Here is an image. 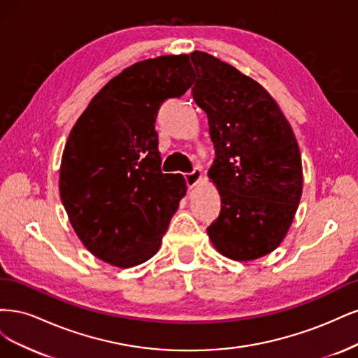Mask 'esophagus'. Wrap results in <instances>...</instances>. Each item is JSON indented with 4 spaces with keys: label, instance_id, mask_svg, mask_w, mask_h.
<instances>
[{
    "label": "esophagus",
    "instance_id": "obj_1",
    "mask_svg": "<svg viewBox=\"0 0 358 358\" xmlns=\"http://www.w3.org/2000/svg\"><path fill=\"white\" fill-rule=\"evenodd\" d=\"M201 177H202L201 168H194L192 172H189V174H184V178H186V182H187V187L189 189H193L196 184L199 182Z\"/></svg>",
    "mask_w": 358,
    "mask_h": 358
}]
</instances>
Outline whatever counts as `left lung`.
Wrapping results in <instances>:
<instances>
[{"instance_id": "8db88e82", "label": "left lung", "mask_w": 358, "mask_h": 358, "mask_svg": "<svg viewBox=\"0 0 358 358\" xmlns=\"http://www.w3.org/2000/svg\"><path fill=\"white\" fill-rule=\"evenodd\" d=\"M192 95L206 113L215 159L208 177L222 211L206 232L223 256L269 255L292 226L303 172L296 136L278 103L256 80L205 52L190 53Z\"/></svg>"}]
</instances>
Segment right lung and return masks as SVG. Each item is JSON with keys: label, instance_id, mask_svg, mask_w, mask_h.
<instances>
[{"label": "right lung", "instance_id": "1", "mask_svg": "<svg viewBox=\"0 0 358 358\" xmlns=\"http://www.w3.org/2000/svg\"><path fill=\"white\" fill-rule=\"evenodd\" d=\"M192 83L189 55L136 62L98 92L68 136L61 201L83 245L114 266L152 259L186 194L181 174L160 169L155 122Z\"/></svg>", "mask_w": 358, "mask_h": 358}]
</instances>
